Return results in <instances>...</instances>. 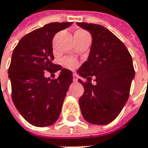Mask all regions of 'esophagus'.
I'll use <instances>...</instances> for the list:
<instances>
[{
  "instance_id": "obj_1",
  "label": "esophagus",
  "mask_w": 148,
  "mask_h": 148,
  "mask_svg": "<svg viewBox=\"0 0 148 148\" xmlns=\"http://www.w3.org/2000/svg\"><path fill=\"white\" fill-rule=\"evenodd\" d=\"M77 80H78V78H77V76L76 74H73V82L77 83Z\"/></svg>"
}]
</instances>
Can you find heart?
Wrapping results in <instances>:
<instances>
[{"label":"heart","instance_id":"1","mask_svg":"<svg viewBox=\"0 0 148 148\" xmlns=\"http://www.w3.org/2000/svg\"><path fill=\"white\" fill-rule=\"evenodd\" d=\"M78 32H85L83 30H77ZM63 65L69 69H75L77 66V61L72 57H65L63 59Z\"/></svg>","mask_w":148,"mask_h":148}]
</instances>
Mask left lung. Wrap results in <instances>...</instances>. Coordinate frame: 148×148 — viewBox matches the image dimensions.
Wrapping results in <instances>:
<instances>
[{
  "mask_svg": "<svg viewBox=\"0 0 148 148\" xmlns=\"http://www.w3.org/2000/svg\"><path fill=\"white\" fill-rule=\"evenodd\" d=\"M90 32L92 45L88 60L77 73L84 88L79 106L85 120L105 125L114 120L127 102L135 77L132 58L125 45L109 29L100 25L77 23ZM94 77L97 83H91Z\"/></svg>",
  "mask_w": 148,
  "mask_h": 148,
  "instance_id": "8db88e82",
  "label": "left lung"
}]
</instances>
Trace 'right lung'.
Returning a JSON list of instances; mask_svg holds the SVG:
<instances>
[{
  "mask_svg": "<svg viewBox=\"0 0 148 148\" xmlns=\"http://www.w3.org/2000/svg\"><path fill=\"white\" fill-rule=\"evenodd\" d=\"M71 22L50 23L25 35L15 47L8 77L12 99L23 118L36 127L49 126L59 119L72 83V72L53 63V39ZM45 70H60L55 79L44 77Z\"/></svg>",
  "mask_w": 148,
  "mask_h": 148,
  "instance_id": "add662e5",
  "label": "right lung"
}]
</instances>
